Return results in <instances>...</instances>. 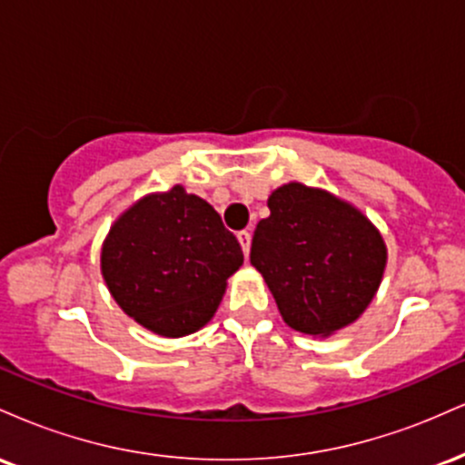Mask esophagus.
Returning <instances> with one entry per match:
<instances>
[{
  "mask_svg": "<svg viewBox=\"0 0 465 465\" xmlns=\"http://www.w3.org/2000/svg\"><path fill=\"white\" fill-rule=\"evenodd\" d=\"M238 242H240V247H242L244 255H247V258H249V251H251V233L247 232V229H242V232H238Z\"/></svg>",
  "mask_w": 465,
  "mask_h": 465,
  "instance_id": "34e87169",
  "label": "esophagus"
}]
</instances>
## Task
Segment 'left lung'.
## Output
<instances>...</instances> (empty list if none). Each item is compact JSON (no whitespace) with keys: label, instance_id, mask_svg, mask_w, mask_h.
<instances>
[{"label":"left lung","instance_id":"1","mask_svg":"<svg viewBox=\"0 0 465 465\" xmlns=\"http://www.w3.org/2000/svg\"><path fill=\"white\" fill-rule=\"evenodd\" d=\"M253 232L251 264L292 330L330 336L354 323L381 286L387 247L371 221L330 192L282 185Z\"/></svg>","mask_w":465,"mask_h":465}]
</instances>
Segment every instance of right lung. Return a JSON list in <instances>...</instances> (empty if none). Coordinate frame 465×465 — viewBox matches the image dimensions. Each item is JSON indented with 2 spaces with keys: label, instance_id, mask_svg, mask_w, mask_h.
I'll use <instances>...</instances> for the list:
<instances>
[{
  "label": "right lung",
  "instance_id": "obj_1",
  "mask_svg": "<svg viewBox=\"0 0 465 465\" xmlns=\"http://www.w3.org/2000/svg\"><path fill=\"white\" fill-rule=\"evenodd\" d=\"M242 249L214 207L183 185L143 196L111 225L100 269L117 306L159 336L214 317Z\"/></svg>",
  "mask_w": 465,
  "mask_h": 465
}]
</instances>
